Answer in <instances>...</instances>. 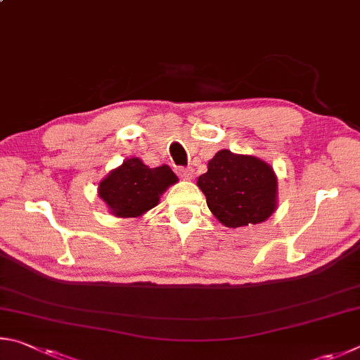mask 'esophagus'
Listing matches in <instances>:
<instances>
[{
  "label": "esophagus",
  "instance_id": "obj_1",
  "mask_svg": "<svg viewBox=\"0 0 360 360\" xmlns=\"http://www.w3.org/2000/svg\"><path fill=\"white\" fill-rule=\"evenodd\" d=\"M179 174L184 180H191L193 179V167H180Z\"/></svg>",
  "mask_w": 360,
  "mask_h": 360
}]
</instances>
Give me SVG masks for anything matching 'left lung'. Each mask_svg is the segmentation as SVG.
<instances>
[{"label":"left lung","mask_w":360,"mask_h":360,"mask_svg":"<svg viewBox=\"0 0 360 360\" xmlns=\"http://www.w3.org/2000/svg\"><path fill=\"white\" fill-rule=\"evenodd\" d=\"M207 205L226 228L259 224L278 205V179L274 167L261 158L219 150L198 179Z\"/></svg>","instance_id":"left-lung-1"}]
</instances>
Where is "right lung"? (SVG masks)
I'll use <instances>...</instances> for the list:
<instances>
[{
	"instance_id": "obj_1",
	"label": "right lung",
	"mask_w": 360,
	"mask_h": 360,
	"mask_svg": "<svg viewBox=\"0 0 360 360\" xmlns=\"http://www.w3.org/2000/svg\"><path fill=\"white\" fill-rule=\"evenodd\" d=\"M179 181L167 164L148 167L139 158H126L98 185V196L118 218H139L160 204L169 186Z\"/></svg>"
}]
</instances>
